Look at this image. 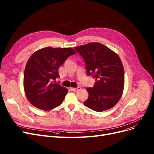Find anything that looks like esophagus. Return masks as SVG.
I'll return each mask as SVG.
<instances>
[{
    "instance_id": "obj_1",
    "label": "esophagus",
    "mask_w": 154,
    "mask_h": 154,
    "mask_svg": "<svg viewBox=\"0 0 154 154\" xmlns=\"http://www.w3.org/2000/svg\"><path fill=\"white\" fill-rule=\"evenodd\" d=\"M81 89V87H77V88H72V90L74 91H77L79 90H80Z\"/></svg>"
}]
</instances>
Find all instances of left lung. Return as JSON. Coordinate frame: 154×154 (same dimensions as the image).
Returning <instances> with one entry per match:
<instances>
[{
	"label": "left lung",
	"mask_w": 154,
	"mask_h": 154,
	"mask_svg": "<svg viewBox=\"0 0 154 154\" xmlns=\"http://www.w3.org/2000/svg\"><path fill=\"white\" fill-rule=\"evenodd\" d=\"M75 49L85 61L88 75H93L96 81L93 88H87L89 97L84 105L97 112L113 107L121 98L124 88V69L120 57L97 42Z\"/></svg>",
	"instance_id": "left-lung-1"
}]
</instances>
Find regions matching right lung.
<instances>
[{"label": "right lung", "instance_id": "right-lung-1", "mask_svg": "<svg viewBox=\"0 0 154 154\" xmlns=\"http://www.w3.org/2000/svg\"><path fill=\"white\" fill-rule=\"evenodd\" d=\"M75 54L72 48L48 47L39 49L29 57L25 68L23 88L32 106L49 111L61 104L68 90L54 82L59 77V68Z\"/></svg>", "mask_w": 154, "mask_h": 154}]
</instances>
